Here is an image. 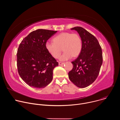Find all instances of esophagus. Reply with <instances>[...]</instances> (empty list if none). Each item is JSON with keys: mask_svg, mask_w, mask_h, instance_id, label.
Segmentation results:
<instances>
[{"mask_svg": "<svg viewBox=\"0 0 120 120\" xmlns=\"http://www.w3.org/2000/svg\"><path fill=\"white\" fill-rule=\"evenodd\" d=\"M58 64H59V65H63V64H64V63H63V62H59L58 63Z\"/></svg>", "mask_w": 120, "mask_h": 120, "instance_id": "esophagus-1", "label": "esophagus"}]
</instances>
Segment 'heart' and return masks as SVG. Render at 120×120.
I'll return each instance as SVG.
<instances>
[{
  "label": "heart",
  "instance_id": "1",
  "mask_svg": "<svg viewBox=\"0 0 120 120\" xmlns=\"http://www.w3.org/2000/svg\"><path fill=\"white\" fill-rule=\"evenodd\" d=\"M53 41L46 43V49L55 58H58L63 50L64 52L60 57L61 61L68 60L72 57H76L82 51V41L77 33L62 32L56 36Z\"/></svg>",
  "mask_w": 120,
  "mask_h": 120
}]
</instances>
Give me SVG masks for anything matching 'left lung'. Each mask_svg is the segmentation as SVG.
I'll return each mask as SVG.
<instances>
[{"mask_svg": "<svg viewBox=\"0 0 120 120\" xmlns=\"http://www.w3.org/2000/svg\"><path fill=\"white\" fill-rule=\"evenodd\" d=\"M79 34L82 41V51L72 62L73 69L68 73L70 80L79 88L86 87L98 77L102 63L101 46L97 38L80 26L71 28Z\"/></svg>", "mask_w": 120, "mask_h": 120, "instance_id": "1", "label": "left lung"}]
</instances>
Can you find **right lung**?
Masks as SVG:
<instances>
[{"mask_svg": "<svg viewBox=\"0 0 120 120\" xmlns=\"http://www.w3.org/2000/svg\"><path fill=\"white\" fill-rule=\"evenodd\" d=\"M56 32L42 29L33 31L19 45L16 54L18 73L30 86L44 88L53 80V70L58 63L48 52L45 44Z\"/></svg>", "mask_w": 120, "mask_h": 120, "instance_id": "add662e5", "label": "right lung"}]
</instances>
